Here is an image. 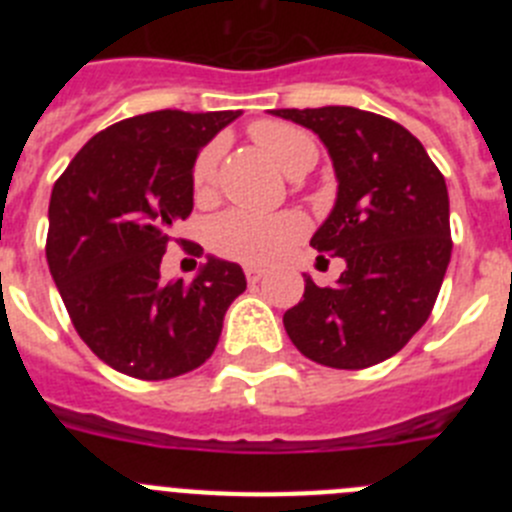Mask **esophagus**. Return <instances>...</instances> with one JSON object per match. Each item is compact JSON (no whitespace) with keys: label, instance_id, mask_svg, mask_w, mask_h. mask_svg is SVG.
<instances>
[{"label":"esophagus","instance_id":"obj_1","mask_svg":"<svg viewBox=\"0 0 512 512\" xmlns=\"http://www.w3.org/2000/svg\"><path fill=\"white\" fill-rule=\"evenodd\" d=\"M246 279H248V284L261 282V279H264V271L256 269V266H246Z\"/></svg>","mask_w":512,"mask_h":512}]
</instances>
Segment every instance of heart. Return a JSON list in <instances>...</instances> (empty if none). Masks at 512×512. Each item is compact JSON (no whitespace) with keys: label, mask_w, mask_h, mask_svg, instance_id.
I'll use <instances>...</instances> for the list:
<instances>
[{"label":"heart","mask_w":512,"mask_h":512,"mask_svg":"<svg viewBox=\"0 0 512 512\" xmlns=\"http://www.w3.org/2000/svg\"><path fill=\"white\" fill-rule=\"evenodd\" d=\"M253 140L261 151L274 161L284 174H295L297 169L315 164L318 148L305 130L287 125V122H256L251 128ZM220 146L212 143L197 156L192 171V182L197 192H205L215 176ZM307 225L297 212H279V215H253V212L230 210L220 215L210 228V243L217 253L243 264L264 266L279 259L284 251L305 235Z\"/></svg>","instance_id":"heart-1"}]
</instances>
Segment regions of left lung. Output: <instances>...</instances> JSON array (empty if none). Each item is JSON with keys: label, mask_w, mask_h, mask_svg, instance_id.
Instances as JSON below:
<instances>
[{"label": "left lung", "mask_w": 512, "mask_h": 512, "mask_svg": "<svg viewBox=\"0 0 512 512\" xmlns=\"http://www.w3.org/2000/svg\"><path fill=\"white\" fill-rule=\"evenodd\" d=\"M312 130L336 171V205L310 246L346 269L333 287L305 274V295L284 312L302 356L366 369L423 328L451 261L449 192L423 143L400 122L356 107L271 110Z\"/></svg>", "instance_id": "8db88e82"}]
</instances>
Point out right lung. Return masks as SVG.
<instances>
[{
    "label": "right lung",
    "mask_w": 512,
    "mask_h": 512,
    "mask_svg": "<svg viewBox=\"0 0 512 512\" xmlns=\"http://www.w3.org/2000/svg\"><path fill=\"white\" fill-rule=\"evenodd\" d=\"M241 112L158 110L94 135L51 192L48 269L81 341L117 372L171 379L205 364L246 289L207 256L192 282H161L174 225L194 205L197 153Z\"/></svg>",
    "instance_id": "obj_1"
}]
</instances>
